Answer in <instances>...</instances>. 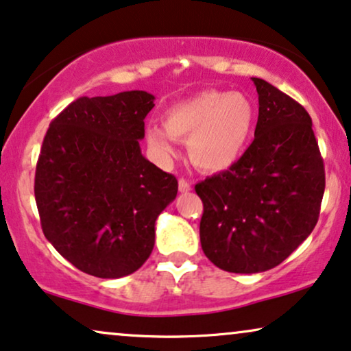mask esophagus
<instances>
[{"instance_id":"esophagus-1","label":"esophagus","mask_w":351,"mask_h":351,"mask_svg":"<svg viewBox=\"0 0 351 351\" xmlns=\"http://www.w3.org/2000/svg\"><path fill=\"white\" fill-rule=\"evenodd\" d=\"M178 188H180L181 193H189V191H191V183H189L188 180L180 178V181H178Z\"/></svg>"}]
</instances>
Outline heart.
I'll use <instances>...</instances> for the list:
<instances>
[{"instance_id": "b5f03b06", "label": "heart", "mask_w": 351, "mask_h": 351, "mask_svg": "<svg viewBox=\"0 0 351 351\" xmlns=\"http://www.w3.org/2000/svg\"><path fill=\"white\" fill-rule=\"evenodd\" d=\"M252 101L238 92L202 90L165 112V124H147L145 141L160 162L171 160L176 139H188L194 165L227 170L245 152L254 130Z\"/></svg>"}]
</instances>
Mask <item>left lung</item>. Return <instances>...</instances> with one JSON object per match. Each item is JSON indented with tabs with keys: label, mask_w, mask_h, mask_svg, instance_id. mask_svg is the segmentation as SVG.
I'll list each match as a JSON object with an SVG mask.
<instances>
[{
	"label": "left lung",
	"mask_w": 351,
	"mask_h": 351,
	"mask_svg": "<svg viewBox=\"0 0 351 351\" xmlns=\"http://www.w3.org/2000/svg\"><path fill=\"white\" fill-rule=\"evenodd\" d=\"M252 82L259 95L254 141L228 170L196 184L204 254L234 274L283 263L316 227L326 189L311 117L264 79Z\"/></svg>",
	"instance_id": "8db88e82"
}]
</instances>
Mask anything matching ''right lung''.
<instances>
[{
    "label": "right lung",
    "instance_id": "obj_1",
    "mask_svg": "<svg viewBox=\"0 0 351 351\" xmlns=\"http://www.w3.org/2000/svg\"><path fill=\"white\" fill-rule=\"evenodd\" d=\"M154 100L144 90L79 97L43 139L34 186L43 234L94 277L136 272L154 250L155 220L178 193L175 176L141 154Z\"/></svg>",
    "mask_w": 351,
    "mask_h": 351
}]
</instances>
